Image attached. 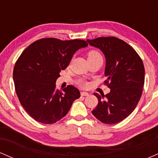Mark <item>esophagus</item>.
Returning <instances> with one entry per match:
<instances>
[{
	"label": "esophagus",
	"instance_id": "1",
	"mask_svg": "<svg viewBox=\"0 0 158 158\" xmlns=\"http://www.w3.org/2000/svg\"><path fill=\"white\" fill-rule=\"evenodd\" d=\"M88 95H89V94L87 93V92H84V91L81 92V96H82V97H86V96H88Z\"/></svg>",
	"mask_w": 158,
	"mask_h": 158
}]
</instances>
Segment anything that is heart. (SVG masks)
Returning <instances> with one entry per match:
<instances>
[{
    "label": "heart",
    "instance_id": "heart-1",
    "mask_svg": "<svg viewBox=\"0 0 158 158\" xmlns=\"http://www.w3.org/2000/svg\"><path fill=\"white\" fill-rule=\"evenodd\" d=\"M97 57H101L100 54L96 50H91L88 53V59H94V58H97ZM78 84L80 85L81 87L82 88H86L88 86V83L84 80H79L78 81Z\"/></svg>",
    "mask_w": 158,
    "mask_h": 158
}]
</instances>
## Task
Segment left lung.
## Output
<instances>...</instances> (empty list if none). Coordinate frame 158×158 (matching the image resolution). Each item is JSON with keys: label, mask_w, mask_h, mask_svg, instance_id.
Wrapping results in <instances>:
<instances>
[{"label": "left lung", "mask_w": 158, "mask_h": 158, "mask_svg": "<svg viewBox=\"0 0 158 158\" xmlns=\"http://www.w3.org/2000/svg\"><path fill=\"white\" fill-rule=\"evenodd\" d=\"M87 41L106 57L105 83L110 89L106 95L94 94L98 105L92 114L106 124L118 123L132 113L142 95L145 79L143 61L130 45L117 38L99 37Z\"/></svg>", "instance_id": "8db88e82"}]
</instances>
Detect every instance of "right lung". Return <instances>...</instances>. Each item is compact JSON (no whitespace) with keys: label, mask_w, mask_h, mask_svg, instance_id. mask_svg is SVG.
<instances>
[{"label":"right lung","mask_w":158,"mask_h":158,"mask_svg":"<svg viewBox=\"0 0 158 158\" xmlns=\"http://www.w3.org/2000/svg\"><path fill=\"white\" fill-rule=\"evenodd\" d=\"M88 45L83 40L48 38L35 41L21 53L14 68L13 81L20 102L32 118L44 124L55 123L80 97L73 85L63 92L57 90L56 81L73 54Z\"/></svg>","instance_id":"obj_1"}]
</instances>
